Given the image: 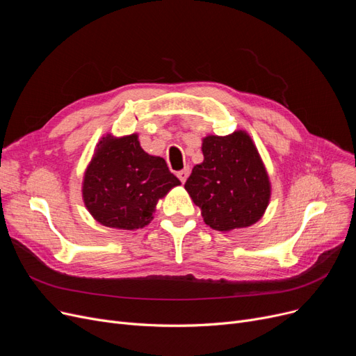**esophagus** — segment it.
<instances>
[{
	"label": "esophagus",
	"mask_w": 356,
	"mask_h": 356,
	"mask_svg": "<svg viewBox=\"0 0 356 356\" xmlns=\"http://www.w3.org/2000/svg\"><path fill=\"white\" fill-rule=\"evenodd\" d=\"M188 176H189V168H184V170H180V172L177 173V177L180 179L181 183H184L186 180H188Z\"/></svg>",
	"instance_id": "1"
}]
</instances>
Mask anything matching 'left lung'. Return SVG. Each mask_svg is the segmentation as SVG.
<instances>
[{"label": "left lung", "mask_w": 356, "mask_h": 356, "mask_svg": "<svg viewBox=\"0 0 356 356\" xmlns=\"http://www.w3.org/2000/svg\"><path fill=\"white\" fill-rule=\"evenodd\" d=\"M203 163L184 183L203 220L212 229L228 232L247 228L264 215L271 186L258 149L245 131L202 143Z\"/></svg>", "instance_id": "1"}]
</instances>
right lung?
Wrapping results in <instances>:
<instances>
[{
    "label": "right lung",
    "instance_id": "obj_1",
    "mask_svg": "<svg viewBox=\"0 0 356 356\" xmlns=\"http://www.w3.org/2000/svg\"><path fill=\"white\" fill-rule=\"evenodd\" d=\"M179 184L164 159L144 152L137 134H108L86 168L82 195L89 213L104 227L134 231L148 225L159 199Z\"/></svg>",
    "mask_w": 356,
    "mask_h": 356
}]
</instances>
